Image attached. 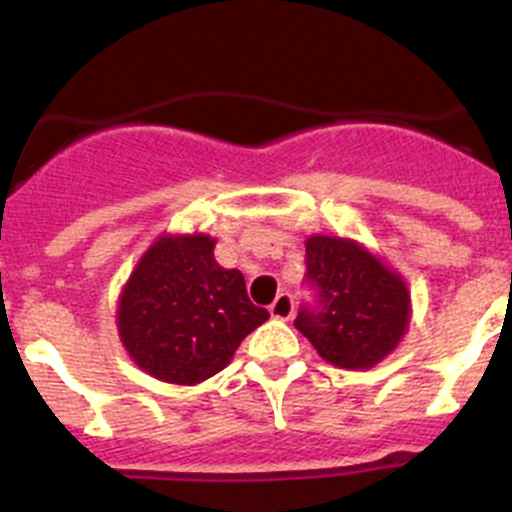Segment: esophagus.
<instances>
[{
	"mask_svg": "<svg viewBox=\"0 0 512 512\" xmlns=\"http://www.w3.org/2000/svg\"><path fill=\"white\" fill-rule=\"evenodd\" d=\"M270 314L275 319H282V322H287V319H292L294 314V302H292V294L289 292H280L275 297V302L270 304Z\"/></svg>",
	"mask_w": 512,
	"mask_h": 512,
	"instance_id": "esophagus-1",
	"label": "esophagus"
}]
</instances>
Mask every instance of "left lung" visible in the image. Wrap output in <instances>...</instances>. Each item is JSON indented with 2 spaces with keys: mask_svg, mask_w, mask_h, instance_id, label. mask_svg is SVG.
I'll use <instances>...</instances> for the list:
<instances>
[{
  "mask_svg": "<svg viewBox=\"0 0 512 512\" xmlns=\"http://www.w3.org/2000/svg\"><path fill=\"white\" fill-rule=\"evenodd\" d=\"M307 285L294 327L339 369H371L399 347L409 329L411 294L404 277L347 237L307 240Z\"/></svg>",
  "mask_w": 512,
  "mask_h": 512,
  "instance_id": "8db88e82",
  "label": "left lung"
}]
</instances>
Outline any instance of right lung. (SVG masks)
I'll list each match as a JSON object with an SVG mask.
<instances>
[{
  "mask_svg": "<svg viewBox=\"0 0 512 512\" xmlns=\"http://www.w3.org/2000/svg\"><path fill=\"white\" fill-rule=\"evenodd\" d=\"M210 235H163L118 299V334L131 359L165 384L195 386L230 364L242 339L270 319L247 297L240 270L215 262Z\"/></svg>",
  "mask_w": 512,
  "mask_h": 512,
  "instance_id": "obj_1",
  "label": "right lung"
}]
</instances>
